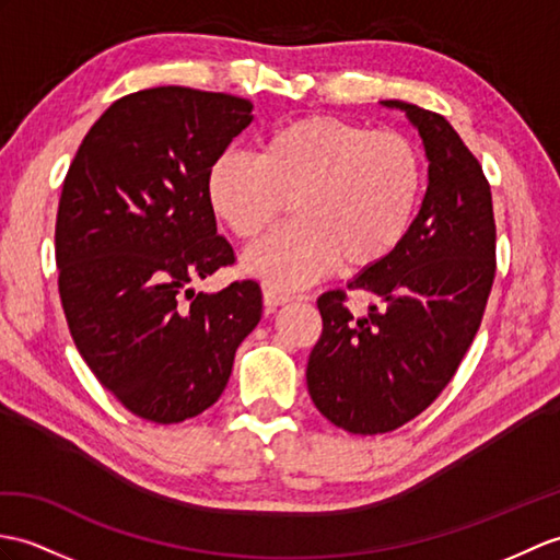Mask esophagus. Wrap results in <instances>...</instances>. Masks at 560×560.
Here are the masks:
<instances>
[{"instance_id": "34e87169", "label": "esophagus", "mask_w": 560, "mask_h": 560, "mask_svg": "<svg viewBox=\"0 0 560 560\" xmlns=\"http://www.w3.org/2000/svg\"><path fill=\"white\" fill-rule=\"evenodd\" d=\"M262 298H265V305H267V307H279V305H285V303L293 301V295L281 293V291H277V289H271V285H265Z\"/></svg>"}]
</instances>
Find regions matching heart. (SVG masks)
<instances>
[{"label":"heart","instance_id":"b5f03b06","mask_svg":"<svg viewBox=\"0 0 560 560\" xmlns=\"http://www.w3.org/2000/svg\"><path fill=\"white\" fill-rule=\"evenodd\" d=\"M422 192V158L394 131L303 116L248 152H221L207 172V200L233 236L255 241L291 200L293 224L245 253L243 267L271 289L315 283L339 265L370 269L406 238Z\"/></svg>","mask_w":560,"mask_h":560}]
</instances>
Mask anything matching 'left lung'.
<instances>
[{"instance_id": "obj_1", "label": "left lung", "mask_w": 560, "mask_h": 560, "mask_svg": "<svg viewBox=\"0 0 560 560\" xmlns=\"http://www.w3.org/2000/svg\"><path fill=\"white\" fill-rule=\"evenodd\" d=\"M429 160V186L398 248L348 283L372 295L362 317L346 291L319 295L322 336L307 360L317 410L350 434L418 418L456 374L497 275V224L482 164L436 112L400 100Z\"/></svg>"}]
</instances>
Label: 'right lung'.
Instances as JSON below:
<instances>
[{
	"label": "right lung",
	"instance_id": "obj_1",
	"mask_svg": "<svg viewBox=\"0 0 560 560\" xmlns=\"http://www.w3.org/2000/svg\"><path fill=\"white\" fill-rule=\"evenodd\" d=\"M250 121L243 97L138 90L93 124L63 178V315L100 384L142 420L174 424L214 406L262 317L255 281L190 285L236 262L217 233L207 172Z\"/></svg>",
	"mask_w": 560,
	"mask_h": 560
}]
</instances>
